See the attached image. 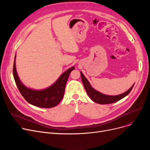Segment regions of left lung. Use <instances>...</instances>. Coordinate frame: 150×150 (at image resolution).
Wrapping results in <instances>:
<instances>
[{"label":"left lung","mask_w":150,"mask_h":150,"mask_svg":"<svg viewBox=\"0 0 150 150\" xmlns=\"http://www.w3.org/2000/svg\"><path fill=\"white\" fill-rule=\"evenodd\" d=\"M80 74H81V80H82L83 84L84 85V87L85 88L86 92L88 93V95L92 101L96 102L97 103L101 104V105L111 104L119 101L120 100L122 99L123 98L127 96L128 94H129V93L131 91L134 85V84L132 86V87L129 90H128L127 92L120 94V95L115 96H107L94 89L90 84L88 80L86 79V78L84 76L83 73L81 72Z\"/></svg>","instance_id":"left-lung-1"}]
</instances>
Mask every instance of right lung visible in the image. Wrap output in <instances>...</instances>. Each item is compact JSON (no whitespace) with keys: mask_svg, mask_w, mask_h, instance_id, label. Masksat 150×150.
Here are the masks:
<instances>
[{"mask_svg":"<svg viewBox=\"0 0 150 150\" xmlns=\"http://www.w3.org/2000/svg\"><path fill=\"white\" fill-rule=\"evenodd\" d=\"M16 55L13 64V76L17 87L22 97L31 105L39 108H50L56 106L64 97L66 84L69 76L74 67H70L63 73L48 88L43 90H33L27 88L21 81L16 69Z\"/></svg>","mask_w":150,"mask_h":150,"instance_id":"right-lung-1","label":"right lung"}]
</instances>
